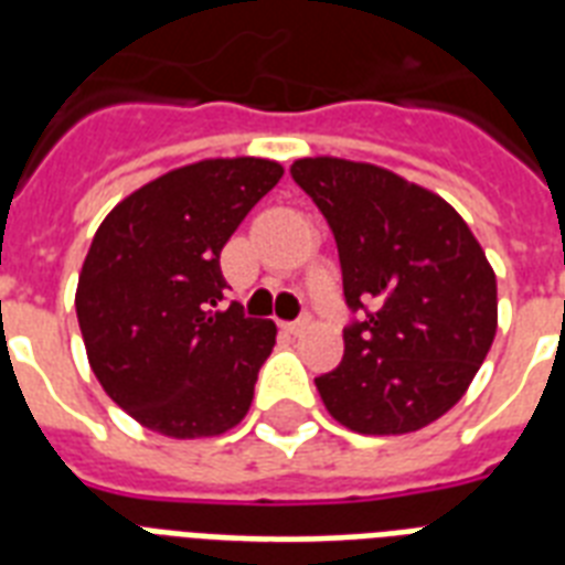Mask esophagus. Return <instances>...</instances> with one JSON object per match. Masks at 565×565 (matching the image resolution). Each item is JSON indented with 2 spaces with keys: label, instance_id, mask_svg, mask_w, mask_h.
<instances>
[{
  "label": "esophagus",
  "instance_id": "1",
  "mask_svg": "<svg viewBox=\"0 0 565 565\" xmlns=\"http://www.w3.org/2000/svg\"><path fill=\"white\" fill-rule=\"evenodd\" d=\"M308 326H310V319H296V322H284L281 328L287 331V334H301Z\"/></svg>",
  "mask_w": 565,
  "mask_h": 565
}]
</instances>
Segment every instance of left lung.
<instances>
[{
  "label": "left lung",
  "mask_w": 565,
  "mask_h": 565,
  "mask_svg": "<svg viewBox=\"0 0 565 565\" xmlns=\"http://www.w3.org/2000/svg\"><path fill=\"white\" fill-rule=\"evenodd\" d=\"M292 181L334 231L345 305L334 372L317 377L328 413L358 434H411L451 411L499 326L495 273L460 213L390 170L301 158Z\"/></svg>",
  "instance_id": "obj_1"
}]
</instances>
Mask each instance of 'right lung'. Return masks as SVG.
Here are the masks:
<instances>
[{
    "mask_svg": "<svg viewBox=\"0 0 565 565\" xmlns=\"http://www.w3.org/2000/svg\"><path fill=\"white\" fill-rule=\"evenodd\" d=\"M281 163L207 158L122 199L84 257L75 313L93 375L143 428L216 437L248 413L275 322L222 310V246Z\"/></svg>",
    "mask_w": 565,
    "mask_h": 565,
    "instance_id": "add662e5",
    "label": "right lung"
}]
</instances>
